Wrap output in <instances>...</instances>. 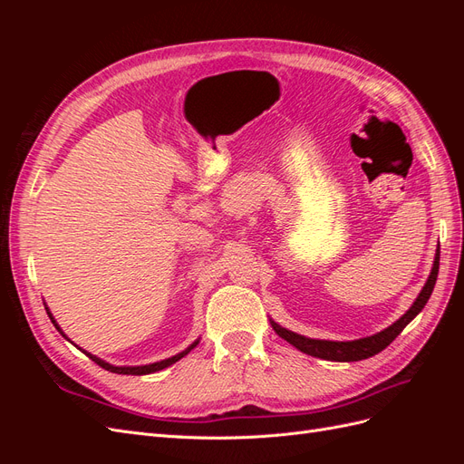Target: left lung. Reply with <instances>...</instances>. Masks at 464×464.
<instances>
[{
	"label": "left lung",
	"mask_w": 464,
	"mask_h": 464,
	"mask_svg": "<svg viewBox=\"0 0 464 464\" xmlns=\"http://www.w3.org/2000/svg\"><path fill=\"white\" fill-rule=\"evenodd\" d=\"M438 271H440V249L435 254L433 259V266L431 273L426 280V285L422 288V292L418 294L416 302L411 305V310L406 312L399 321L392 323L391 327L383 329L382 333L366 336V339H358V341H319V339H307L304 334H298L294 331H288L285 327H280L278 323H275L271 319V325L275 329V333L278 336H283L286 343H290L292 346H296L300 353L310 354L315 358H323V360H331V362H358V360H366L370 356H375L377 353H382L383 348H387L392 341L397 339L401 334V331L409 325V323L424 310V305L428 304L435 280H438Z\"/></svg>",
	"instance_id": "1"
}]
</instances>
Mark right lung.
<instances>
[{"instance_id": "right-lung-1", "label": "right lung", "mask_w": 464, "mask_h": 464, "mask_svg": "<svg viewBox=\"0 0 464 464\" xmlns=\"http://www.w3.org/2000/svg\"><path fill=\"white\" fill-rule=\"evenodd\" d=\"M48 312V310H46ZM48 315H50V319H52V323L55 325V329H58L62 334H63V331L60 329V325L58 323H55V319L52 317V314L48 312ZM65 336V334H63ZM67 339V336H65ZM199 344V341H195L193 344H189L184 353H179V354H176V356H172V358H166V360H160V362H154V363H147V366H111V363H108V362H104V360H101V358H96V356H92V354H89V353H85V350H82V353H85L92 362H96L98 366L101 368H104V370H108V372H111V373H121V375H147V373H154V372H160V370H164V368H168V366H172V363H176L178 360H181L184 358L188 353H191V350Z\"/></svg>"}]
</instances>
